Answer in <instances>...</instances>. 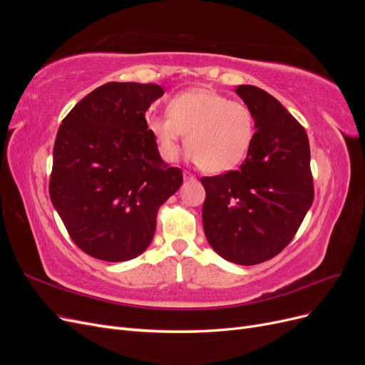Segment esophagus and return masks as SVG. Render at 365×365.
Instances as JSON below:
<instances>
[{
	"label": "esophagus",
	"instance_id": "34e87169",
	"mask_svg": "<svg viewBox=\"0 0 365 365\" xmlns=\"http://www.w3.org/2000/svg\"><path fill=\"white\" fill-rule=\"evenodd\" d=\"M182 176H184V180H185V181L195 180V175H193V173H190L189 170H184V172H182Z\"/></svg>",
	"mask_w": 365,
	"mask_h": 365
}]
</instances>
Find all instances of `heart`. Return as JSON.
<instances>
[{
    "mask_svg": "<svg viewBox=\"0 0 365 365\" xmlns=\"http://www.w3.org/2000/svg\"><path fill=\"white\" fill-rule=\"evenodd\" d=\"M148 128L164 161H176L185 141L197 168L222 173L247 158L256 134V118L248 105L207 88H195L176 94L168 113L150 115Z\"/></svg>",
    "mask_w": 365,
    "mask_h": 365,
    "instance_id": "obj_1",
    "label": "heart"
}]
</instances>
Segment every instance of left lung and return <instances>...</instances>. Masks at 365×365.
Listing matches in <instances>:
<instances>
[{
  "mask_svg": "<svg viewBox=\"0 0 365 365\" xmlns=\"http://www.w3.org/2000/svg\"><path fill=\"white\" fill-rule=\"evenodd\" d=\"M236 94L251 108L257 130L237 170L201 178L202 224L220 257L248 267L292 240L312 205L314 180L304 128L257 86L239 85Z\"/></svg>",
  "mask_w": 365,
  "mask_h": 365,
  "instance_id": "8db88e82",
  "label": "left lung"
}]
</instances>
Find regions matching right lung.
Instances as JSON below:
<instances>
[{"label": "right lung", "instance_id": "add662e5", "mask_svg": "<svg viewBox=\"0 0 365 365\" xmlns=\"http://www.w3.org/2000/svg\"><path fill=\"white\" fill-rule=\"evenodd\" d=\"M164 94L155 83L109 82L62 120L53 148L50 200L70 237L88 256L130 260L155 235L160 207L180 189L145 113Z\"/></svg>", "mask_w": 365, "mask_h": 365}]
</instances>
